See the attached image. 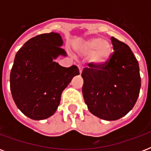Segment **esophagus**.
<instances>
[{
	"mask_svg": "<svg viewBox=\"0 0 151 151\" xmlns=\"http://www.w3.org/2000/svg\"><path fill=\"white\" fill-rule=\"evenodd\" d=\"M78 68H79V72H80V73H82V66H80V65H79V66H78Z\"/></svg>",
	"mask_w": 151,
	"mask_h": 151,
	"instance_id": "obj_1",
	"label": "esophagus"
}]
</instances>
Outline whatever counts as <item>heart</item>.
<instances>
[{
	"instance_id": "heart-1",
	"label": "heart",
	"mask_w": 151,
	"mask_h": 151,
	"mask_svg": "<svg viewBox=\"0 0 151 151\" xmlns=\"http://www.w3.org/2000/svg\"><path fill=\"white\" fill-rule=\"evenodd\" d=\"M82 50L87 55H92V61L95 63L104 64L110 57L111 47L106 41L99 37L88 40L83 44Z\"/></svg>"
}]
</instances>
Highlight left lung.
I'll list each match as a JSON object with an SVG mask.
<instances>
[{
	"label": "left lung",
	"mask_w": 151,
	"mask_h": 151,
	"mask_svg": "<svg viewBox=\"0 0 151 151\" xmlns=\"http://www.w3.org/2000/svg\"><path fill=\"white\" fill-rule=\"evenodd\" d=\"M114 52L104 64L84 68L82 93L92 114L106 121L124 117L133 108L141 87L139 67L131 48L111 37Z\"/></svg>",
	"instance_id": "8db88e82"
}]
</instances>
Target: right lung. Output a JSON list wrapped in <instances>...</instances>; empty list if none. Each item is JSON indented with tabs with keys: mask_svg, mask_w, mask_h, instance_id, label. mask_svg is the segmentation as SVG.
<instances>
[{
	"mask_svg": "<svg viewBox=\"0 0 151 151\" xmlns=\"http://www.w3.org/2000/svg\"><path fill=\"white\" fill-rule=\"evenodd\" d=\"M60 34L51 32L32 37L15 55L10 73V88L15 105L33 120L53 115L61 94L79 75L78 66L63 67L53 59L66 52Z\"/></svg>",
	"mask_w": 151,
	"mask_h": 151,
	"instance_id": "add662e5",
	"label": "right lung"
}]
</instances>
